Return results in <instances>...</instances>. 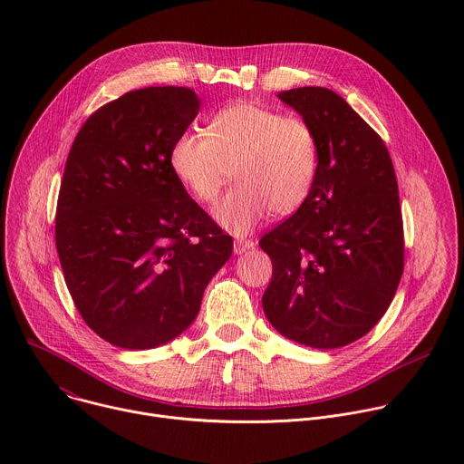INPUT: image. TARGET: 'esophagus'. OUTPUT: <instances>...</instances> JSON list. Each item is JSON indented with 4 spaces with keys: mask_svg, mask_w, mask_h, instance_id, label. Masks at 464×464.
<instances>
[{
    "mask_svg": "<svg viewBox=\"0 0 464 464\" xmlns=\"http://www.w3.org/2000/svg\"><path fill=\"white\" fill-rule=\"evenodd\" d=\"M253 246H255V242H253V240H247V238H237V240L233 242V251H235V255H240V253H244V251L251 249Z\"/></svg>",
    "mask_w": 464,
    "mask_h": 464,
    "instance_id": "obj_1",
    "label": "esophagus"
}]
</instances>
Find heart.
<instances>
[{
  "mask_svg": "<svg viewBox=\"0 0 464 464\" xmlns=\"http://www.w3.org/2000/svg\"><path fill=\"white\" fill-rule=\"evenodd\" d=\"M169 163L200 204H211L235 167V185L213 209L233 235H246L276 215L295 213L310 196L319 170L317 136L308 121L253 102L222 108L208 131L185 130Z\"/></svg>",
  "mask_w": 464,
  "mask_h": 464,
  "instance_id": "obj_1",
  "label": "heart"
}]
</instances>
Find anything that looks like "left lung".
Listing matches in <instances>:
<instances>
[{"label":"left lung","instance_id":"obj_1","mask_svg":"<svg viewBox=\"0 0 464 464\" xmlns=\"http://www.w3.org/2000/svg\"><path fill=\"white\" fill-rule=\"evenodd\" d=\"M317 136L306 202L258 246L274 264L262 308L279 333L314 349L349 345L382 319L404 272L399 185L385 143L326 88L281 92Z\"/></svg>","mask_w":464,"mask_h":464}]
</instances>
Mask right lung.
<instances>
[{
  "instance_id": "1",
  "label": "right lung",
  "mask_w": 464,
  "mask_h": 464,
  "mask_svg": "<svg viewBox=\"0 0 464 464\" xmlns=\"http://www.w3.org/2000/svg\"><path fill=\"white\" fill-rule=\"evenodd\" d=\"M200 110L190 88L128 92L79 130L56 204V251L86 324L108 343H169L200 312L233 240L187 194L169 154Z\"/></svg>"
}]
</instances>
